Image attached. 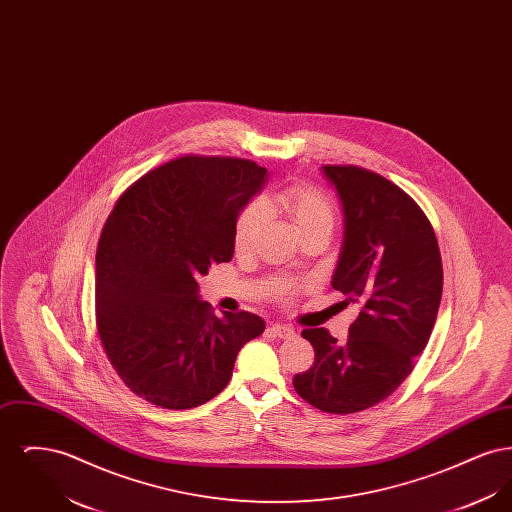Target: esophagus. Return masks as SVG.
Listing matches in <instances>:
<instances>
[{"label":"esophagus","mask_w":512,"mask_h":512,"mask_svg":"<svg viewBox=\"0 0 512 512\" xmlns=\"http://www.w3.org/2000/svg\"><path fill=\"white\" fill-rule=\"evenodd\" d=\"M268 332L276 338H282V340H288V338L295 336V330L290 324H272V326H268Z\"/></svg>","instance_id":"34e87169"}]
</instances>
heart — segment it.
Returning a JSON list of instances; mask_svg holds the SVG:
<instances>
[{"instance_id":"1","label":"heart","mask_w":512,"mask_h":512,"mask_svg":"<svg viewBox=\"0 0 512 512\" xmlns=\"http://www.w3.org/2000/svg\"><path fill=\"white\" fill-rule=\"evenodd\" d=\"M267 209L286 213L299 236L313 230L332 232L336 224V207L326 195L309 186L292 184L278 190L270 199L247 203L240 211L234 224V249L238 253L247 251L259 236L267 219Z\"/></svg>"}]
</instances>
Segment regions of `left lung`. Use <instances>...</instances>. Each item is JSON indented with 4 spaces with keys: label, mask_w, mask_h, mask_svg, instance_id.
I'll list each match as a JSON object with an SVG mask.
<instances>
[{
    "label": "left lung",
    "mask_w": 512,
    "mask_h": 512,
    "mask_svg": "<svg viewBox=\"0 0 512 512\" xmlns=\"http://www.w3.org/2000/svg\"><path fill=\"white\" fill-rule=\"evenodd\" d=\"M322 171L340 195L345 224L332 288L359 317L343 343L326 328L301 332L315 363L293 376V388L324 413H359L413 372L438 317L443 267L434 228L411 195L361 167Z\"/></svg>",
    "instance_id": "8db88e82"
}]
</instances>
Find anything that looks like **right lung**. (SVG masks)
<instances>
[{
    "instance_id": "right-lung-1",
    "label": "right lung",
    "mask_w": 512,
    "mask_h": 512,
    "mask_svg": "<svg viewBox=\"0 0 512 512\" xmlns=\"http://www.w3.org/2000/svg\"><path fill=\"white\" fill-rule=\"evenodd\" d=\"M267 169L247 159L186 155L117 199L96 253L99 340L122 382L163 409L207 403L238 351L263 334L253 313L217 317L199 278L234 255V224Z\"/></svg>"
}]
</instances>
